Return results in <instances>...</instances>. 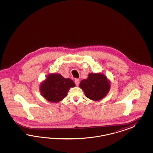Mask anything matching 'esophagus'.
<instances>
[{
    "mask_svg": "<svg viewBox=\"0 0 153 153\" xmlns=\"http://www.w3.org/2000/svg\"><path fill=\"white\" fill-rule=\"evenodd\" d=\"M74 83H75L76 86H79V79H76L74 80Z\"/></svg>",
    "mask_w": 153,
    "mask_h": 153,
    "instance_id": "obj_1",
    "label": "esophagus"
}]
</instances>
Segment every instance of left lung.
I'll use <instances>...</instances> for the list:
<instances>
[{
  "label": "left lung",
  "instance_id": "obj_1",
  "mask_svg": "<svg viewBox=\"0 0 153 153\" xmlns=\"http://www.w3.org/2000/svg\"><path fill=\"white\" fill-rule=\"evenodd\" d=\"M85 96L94 101H99L107 95L111 85L107 77L102 74H90L88 79H82L79 85Z\"/></svg>",
  "mask_w": 153,
  "mask_h": 153
}]
</instances>
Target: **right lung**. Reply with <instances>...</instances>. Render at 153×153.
<instances>
[{
  "label": "right lung",
  "mask_w": 153,
  "mask_h": 153,
  "mask_svg": "<svg viewBox=\"0 0 153 153\" xmlns=\"http://www.w3.org/2000/svg\"><path fill=\"white\" fill-rule=\"evenodd\" d=\"M75 86L74 82L70 79H65L58 74H49L40 85L42 96L49 102H58L67 96L71 88Z\"/></svg>",
  "instance_id": "1"
}]
</instances>
